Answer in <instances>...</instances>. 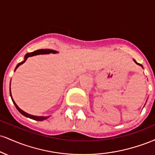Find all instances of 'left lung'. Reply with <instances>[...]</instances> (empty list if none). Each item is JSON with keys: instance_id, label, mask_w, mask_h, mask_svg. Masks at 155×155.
I'll return each instance as SVG.
<instances>
[{"instance_id": "obj_1", "label": "left lung", "mask_w": 155, "mask_h": 155, "mask_svg": "<svg viewBox=\"0 0 155 155\" xmlns=\"http://www.w3.org/2000/svg\"><path fill=\"white\" fill-rule=\"evenodd\" d=\"M134 60V61H135V63H136V64H138V65H140V66H141L142 68H143V65H141V64H139V63H137V62H136V60Z\"/></svg>"}]
</instances>
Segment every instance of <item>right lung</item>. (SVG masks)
<instances>
[{"label":"right lung","mask_w":155,"mask_h":155,"mask_svg":"<svg viewBox=\"0 0 155 155\" xmlns=\"http://www.w3.org/2000/svg\"><path fill=\"white\" fill-rule=\"evenodd\" d=\"M50 53H53V54H56V53H58V51H55V50H51V49H38V50H36V51H33V52H30V53H27L25 54V60H23L22 62H21V63H19L17 64V65L16 66L15 68V70L16 69L18 68L19 65H22L25 63V62L26 61L27 59H28L29 57H32V56H35V55H38V54H50ZM10 95H11V97H12V100L13 101L14 104H15V106H16V108H17V109L18 110V111L20 112L21 114H22V115H24L25 117H28V118L30 119H32V120H36V121H43V120H47L49 117V116L48 117H37V116H33V115H31V114H29L26 113V112H25L24 111H22V109H20L18 107V106H17V104H16V103L14 101L13 98H12V93H11V90H10Z\"/></svg>","instance_id":"obj_1"}]
</instances>
